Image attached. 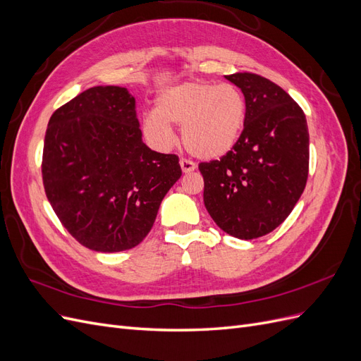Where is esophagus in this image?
<instances>
[{
    "label": "esophagus",
    "mask_w": 361,
    "mask_h": 361,
    "mask_svg": "<svg viewBox=\"0 0 361 361\" xmlns=\"http://www.w3.org/2000/svg\"><path fill=\"white\" fill-rule=\"evenodd\" d=\"M179 164H180V167H182V171H183V173L194 171L195 167H197V166H195V162H192L191 159H187V158H180Z\"/></svg>",
    "instance_id": "34e87169"
}]
</instances>
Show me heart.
<instances>
[{
  "instance_id": "heart-1",
  "label": "heart",
  "mask_w": 361,
  "mask_h": 361,
  "mask_svg": "<svg viewBox=\"0 0 361 361\" xmlns=\"http://www.w3.org/2000/svg\"><path fill=\"white\" fill-rule=\"evenodd\" d=\"M245 118V97L238 87L190 81L159 94L155 113L143 117V130L155 145L169 146L173 141L170 125H180L185 147L195 157L212 159L236 145Z\"/></svg>"
}]
</instances>
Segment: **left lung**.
Here are the masks:
<instances>
[{
  "label": "left lung",
  "instance_id": "obj_1",
  "mask_svg": "<svg viewBox=\"0 0 361 361\" xmlns=\"http://www.w3.org/2000/svg\"><path fill=\"white\" fill-rule=\"evenodd\" d=\"M226 80L244 93L247 118L236 145L200 162L203 202L216 226L239 239L274 231L300 200L309 176V129L301 106L264 76Z\"/></svg>",
  "mask_w": 361,
  "mask_h": 361
}]
</instances>
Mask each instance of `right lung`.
Segmentation results:
<instances>
[{"label":"right lung","mask_w":361,"mask_h":361,"mask_svg":"<svg viewBox=\"0 0 361 361\" xmlns=\"http://www.w3.org/2000/svg\"><path fill=\"white\" fill-rule=\"evenodd\" d=\"M180 176L176 155L143 143L125 87H92L49 118L43 187L63 227L87 248L116 253L138 245Z\"/></svg>","instance_id":"obj_1"}]
</instances>
